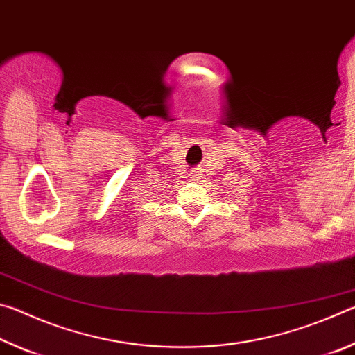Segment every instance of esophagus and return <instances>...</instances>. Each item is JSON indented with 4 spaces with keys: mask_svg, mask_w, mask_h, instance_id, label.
<instances>
[{
    "mask_svg": "<svg viewBox=\"0 0 355 355\" xmlns=\"http://www.w3.org/2000/svg\"><path fill=\"white\" fill-rule=\"evenodd\" d=\"M191 180H199V177H200V173H199V171H192L191 172Z\"/></svg>",
    "mask_w": 355,
    "mask_h": 355,
    "instance_id": "obj_1",
    "label": "esophagus"
}]
</instances>
